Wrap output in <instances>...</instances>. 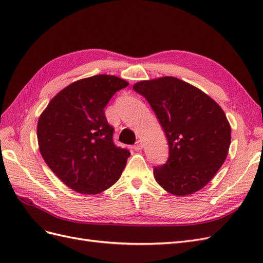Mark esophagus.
I'll return each mask as SVG.
<instances>
[{
    "mask_svg": "<svg viewBox=\"0 0 263 263\" xmlns=\"http://www.w3.org/2000/svg\"><path fill=\"white\" fill-rule=\"evenodd\" d=\"M142 147H144V142H142L141 140H137V141H136V144L134 145V149L136 150V151L141 150V149H142Z\"/></svg>",
    "mask_w": 263,
    "mask_h": 263,
    "instance_id": "1",
    "label": "esophagus"
}]
</instances>
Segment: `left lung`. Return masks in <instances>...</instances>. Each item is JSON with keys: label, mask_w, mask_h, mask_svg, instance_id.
Masks as SVG:
<instances>
[{"label": "left lung", "mask_w": 263, "mask_h": 263, "mask_svg": "<svg viewBox=\"0 0 263 263\" xmlns=\"http://www.w3.org/2000/svg\"><path fill=\"white\" fill-rule=\"evenodd\" d=\"M160 122L169 145V158L156 166L158 184L184 196L203 189L225 162L232 128L224 110L197 87L174 77L134 84Z\"/></svg>", "instance_id": "1"}]
</instances>
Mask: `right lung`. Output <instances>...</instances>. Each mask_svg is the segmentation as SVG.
Here are the masks:
<instances>
[{"instance_id": "right-lung-1", "label": "right lung", "mask_w": 263, "mask_h": 263, "mask_svg": "<svg viewBox=\"0 0 263 263\" xmlns=\"http://www.w3.org/2000/svg\"><path fill=\"white\" fill-rule=\"evenodd\" d=\"M127 85L108 74L81 79L55 95L38 119V146L45 162L76 192L99 194L122 176L130 153L115 146L104 107Z\"/></svg>"}]
</instances>
